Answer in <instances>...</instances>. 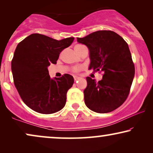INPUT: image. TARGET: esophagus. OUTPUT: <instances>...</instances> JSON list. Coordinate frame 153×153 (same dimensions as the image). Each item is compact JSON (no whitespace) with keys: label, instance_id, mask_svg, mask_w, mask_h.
Segmentation results:
<instances>
[{"label":"esophagus","instance_id":"34e87169","mask_svg":"<svg viewBox=\"0 0 153 153\" xmlns=\"http://www.w3.org/2000/svg\"><path fill=\"white\" fill-rule=\"evenodd\" d=\"M79 79H80V77L76 76H74V81H77V80H79Z\"/></svg>","mask_w":153,"mask_h":153}]
</instances>
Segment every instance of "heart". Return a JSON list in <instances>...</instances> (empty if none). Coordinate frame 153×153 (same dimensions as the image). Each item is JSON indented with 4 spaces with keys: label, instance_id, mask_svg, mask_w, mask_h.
Instances as JSON below:
<instances>
[{
    "label": "heart",
    "instance_id": "obj_1",
    "mask_svg": "<svg viewBox=\"0 0 153 153\" xmlns=\"http://www.w3.org/2000/svg\"><path fill=\"white\" fill-rule=\"evenodd\" d=\"M81 46H83V45H76V47H75V48L80 47H81ZM81 69H82V68H81V67H80V66H76V67H74V68L72 69V72H74V73H78V72H79L81 70Z\"/></svg>",
    "mask_w": 153,
    "mask_h": 153
}]
</instances>
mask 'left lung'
<instances>
[{
	"mask_svg": "<svg viewBox=\"0 0 153 153\" xmlns=\"http://www.w3.org/2000/svg\"><path fill=\"white\" fill-rule=\"evenodd\" d=\"M90 51L89 70L103 72L101 81L88 76L84 90L85 104L93 111L111 112L128 97L135 68L128 45L111 30H98L85 37H77Z\"/></svg>",
	"mask_w": 153,
	"mask_h": 153,
	"instance_id": "8db88e82",
	"label": "left lung"
}]
</instances>
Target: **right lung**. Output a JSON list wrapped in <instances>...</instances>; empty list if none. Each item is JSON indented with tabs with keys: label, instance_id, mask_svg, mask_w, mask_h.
Here are the masks:
<instances>
[{
	"label": "right lung",
	"instance_id": "add662e5",
	"mask_svg": "<svg viewBox=\"0 0 153 153\" xmlns=\"http://www.w3.org/2000/svg\"><path fill=\"white\" fill-rule=\"evenodd\" d=\"M74 39L68 37L56 40L34 33L18 44L12 60L14 83L23 102L35 111L51 114L65 105L67 93L74 78L65 74L51 79L47 67L56 64L60 52Z\"/></svg>",
	"mask_w": 153,
	"mask_h": 153
}]
</instances>
